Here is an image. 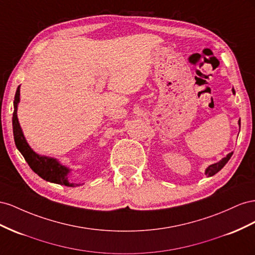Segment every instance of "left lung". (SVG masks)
Masks as SVG:
<instances>
[{
  "mask_svg": "<svg viewBox=\"0 0 255 255\" xmlns=\"http://www.w3.org/2000/svg\"><path fill=\"white\" fill-rule=\"evenodd\" d=\"M232 92H233V94H235V90L234 89H232ZM238 125L241 126V120L238 121ZM232 155H233V152H230V154H228L227 155V157H224L223 159H221L219 162H217V163H214V164H212V165H209L208 168L205 170V174L207 176H213V175H215L216 173H218L219 172L223 166L228 163V161L230 160V158L232 157Z\"/></svg>",
  "mask_w": 255,
  "mask_h": 255,
  "instance_id": "8db88e82",
  "label": "left lung"
}]
</instances>
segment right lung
Returning <instances> with one entry per match:
<instances>
[{
  "label": "right lung",
  "mask_w": 255,
  "mask_h": 255,
  "mask_svg": "<svg viewBox=\"0 0 255 255\" xmlns=\"http://www.w3.org/2000/svg\"><path fill=\"white\" fill-rule=\"evenodd\" d=\"M20 101V85L16 91V95H14L13 100V113H12V131H13V139L16 146L19 151L24 157L25 161L30 165V168L40 176L42 179H45L50 183L64 185L67 187H75L78 186L77 184L69 183L67 179V175L69 174L70 170L67 166L63 165L57 161L56 159L41 156L36 154V152L30 147L27 144L25 137L23 135L22 129L20 127V124L17 116V109L18 104Z\"/></svg>",
  "instance_id": "obj_1"
}]
</instances>
